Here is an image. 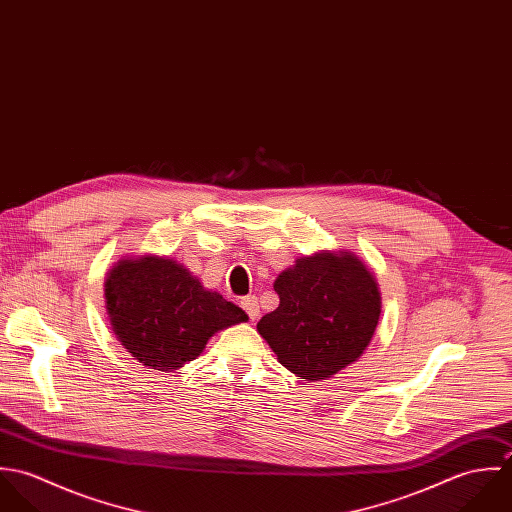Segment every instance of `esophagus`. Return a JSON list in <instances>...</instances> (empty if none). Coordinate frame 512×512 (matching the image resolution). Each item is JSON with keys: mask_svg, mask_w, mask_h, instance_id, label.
I'll return each mask as SVG.
<instances>
[{"mask_svg": "<svg viewBox=\"0 0 512 512\" xmlns=\"http://www.w3.org/2000/svg\"><path fill=\"white\" fill-rule=\"evenodd\" d=\"M240 305H242V309L246 311V315H248L252 321H254V319H258V315H260V303H258V297H254V295L242 297Z\"/></svg>", "mask_w": 512, "mask_h": 512, "instance_id": "1", "label": "esophagus"}]
</instances>
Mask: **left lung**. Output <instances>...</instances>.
Instances as JSON below:
<instances>
[{
  "mask_svg": "<svg viewBox=\"0 0 512 512\" xmlns=\"http://www.w3.org/2000/svg\"><path fill=\"white\" fill-rule=\"evenodd\" d=\"M280 305L258 321L278 361L305 380H327L370 343L380 293L351 252L299 258L274 284Z\"/></svg>",
  "mask_w": 512,
  "mask_h": 512,
  "instance_id": "obj_1",
  "label": "left lung"
}]
</instances>
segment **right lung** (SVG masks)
Listing matches in <instances>:
<instances>
[{
	"label": "right lung",
	"instance_id": "1",
	"mask_svg": "<svg viewBox=\"0 0 512 512\" xmlns=\"http://www.w3.org/2000/svg\"><path fill=\"white\" fill-rule=\"evenodd\" d=\"M106 309L124 349L161 372L197 359L217 331L248 319L181 264L157 256L122 260L110 270Z\"/></svg>",
	"mask_w": 512,
	"mask_h": 512
}]
</instances>
